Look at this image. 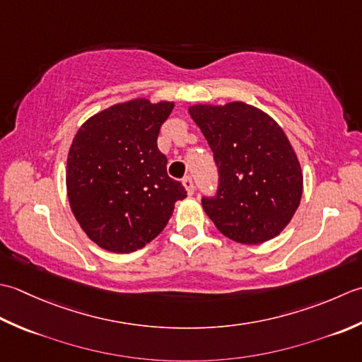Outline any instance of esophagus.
Masks as SVG:
<instances>
[{
  "mask_svg": "<svg viewBox=\"0 0 362 362\" xmlns=\"http://www.w3.org/2000/svg\"><path fill=\"white\" fill-rule=\"evenodd\" d=\"M182 184H184V187H186L187 194H189V195H194L195 184H194V180H192V176H186V178L182 180Z\"/></svg>",
  "mask_w": 362,
  "mask_h": 362,
  "instance_id": "1",
  "label": "esophagus"
}]
</instances>
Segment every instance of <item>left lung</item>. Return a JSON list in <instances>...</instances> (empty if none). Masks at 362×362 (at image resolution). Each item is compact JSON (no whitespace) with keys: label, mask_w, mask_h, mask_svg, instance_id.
<instances>
[{"label":"left lung","mask_w":362,"mask_h":362,"mask_svg":"<svg viewBox=\"0 0 362 362\" xmlns=\"http://www.w3.org/2000/svg\"><path fill=\"white\" fill-rule=\"evenodd\" d=\"M214 153L218 187L203 209L226 238L240 243L274 239L297 211L303 175L284 131L242 101L189 107Z\"/></svg>","instance_id":"1"}]
</instances>
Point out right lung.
<instances>
[{"mask_svg":"<svg viewBox=\"0 0 362 362\" xmlns=\"http://www.w3.org/2000/svg\"><path fill=\"white\" fill-rule=\"evenodd\" d=\"M173 103L139 98L88 119L67 159V194L78 223L114 253L144 248L164 230L175 203L187 197L167 175L158 136Z\"/></svg>","mask_w":362,"mask_h":362,"instance_id":"add662e5","label":"right lung"}]
</instances>
